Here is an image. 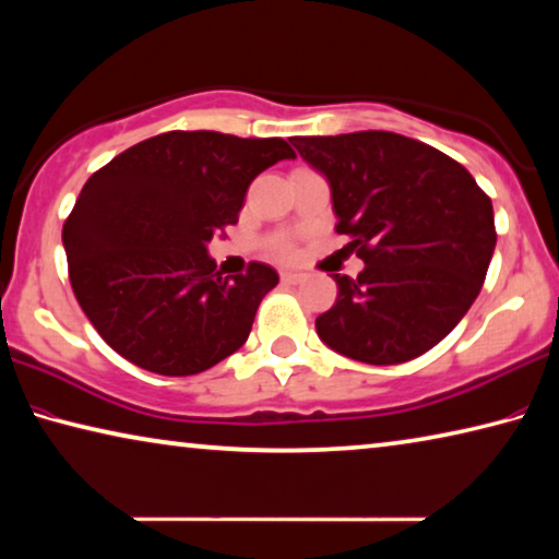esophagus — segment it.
Segmentation results:
<instances>
[{
  "mask_svg": "<svg viewBox=\"0 0 559 559\" xmlns=\"http://www.w3.org/2000/svg\"><path fill=\"white\" fill-rule=\"evenodd\" d=\"M281 281L288 283V286H296V283L304 281V273H298V271H281Z\"/></svg>",
  "mask_w": 559,
  "mask_h": 559,
  "instance_id": "esophagus-1",
  "label": "esophagus"
}]
</instances>
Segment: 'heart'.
<instances>
[{"label": "heart", "instance_id": "b5f03b06", "mask_svg": "<svg viewBox=\"0 0 559 559\" xmlns=\"http://www.w3.org/2000/svg\"><path fill=\"white\" fill-rule=\"evenodd\" d=\"M273 253L281 255V259H288V255H294V243H290L288 238H283V241L273 246Z\"/></svg>", "mask_w": 559, "mask_h": 559}]
</instances>
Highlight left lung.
<instances>
[{
  "instance_id": "1",
  "label": "left lung",
  "mask_w": 559,
  "mask_h": 559,
  "mask_svg": "<svg viewBox=\"0 0 559 559\" xmlns=\"http://www.w3.org/2000/svg\"><path fill=\"white\" fill-rule=\"evenodd\" d=\"M331 186L335 231L366 269L333 273L338 298L316 318L328 348L397 366L438 345L483 288L495 241L492 201L465 166L393 131L294 136Z\"/></svg>"
}]
</instances>
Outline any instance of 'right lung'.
Instances as JSON below:
<instances>
[{
    "label": "right lung",
    "instance_id": "add662e5",
    "mask_svg": "<svg viewBox=\"0 0 559 559\" xmlns=\"http://www.w3.org/2000/svg\"><path fill=\"white\" fill-rule=\"evenodd\" d=\"M283 158H296L283 139L166 131L92 174L61 241L79 306L119 356L197 376L241 348L278 273L251 263L221 276L206 246Z\"/></svg>",
    "mask_w": 559,
    "mask_h": 559
}]
</instances>
